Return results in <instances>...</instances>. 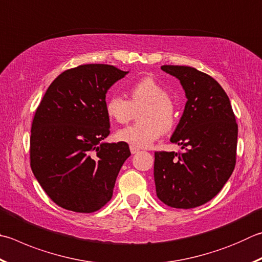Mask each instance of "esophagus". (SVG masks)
<instances>
[{
    "instance_id": "esophagus-1",
    "label": "esophagus",
    "mask_w": 262,
    "mask_h": 262,
    "mask_svg": "<svg viewBox=\"0 0 262 262\" xmlns=\"http://www.w3.org/2000/svg\"><path fill=\"white\" fill-rule=\"evenodd\" d=\"M129 149H130V152H132V155H135V154H137V152H139V151H140V149H139V147H136V146H133V145H130V147H129Z\"/></svg>"
}]
</instances>
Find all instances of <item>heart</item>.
Here are the masks:
<instances>
[{
    "label": "heart",
    "instance_id": "obj_1",
    "mask_svg": "<svg viewBox=\"0 0 262 262\" xmlns=\"http://www.w3.org/2000/svg\"><path fill=\"white\" fill-rule=\"evenodd\" d=\"M129 98L113 95L107 98L105 110L108 118L118 123H127L137 112L139 122L121 128L117 139L137 147H147L177 122V110L168 92L151 78H144L129 88Z\"/></svg>",
    "mask_w": 262,
    "mask_h": 262
}]
</instances>
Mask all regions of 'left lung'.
<instances>
[{"label": "left lung", "instance_id": "8db88e82", "mask_svg": "<svg viewBox=\"0 0 262 262\" xmlns=\"http://www.w3.org/2000/svg\"><path fill=\"white\" fill-rule=\"evenodd\" d=\"M177 77L188 101L170 142L183 151L155 152L157 196L174 208L210 202L236 165L237 126L229 97L216 80L190 66L163 65Z\"/></svg>", "mask_w": 262, "mask_h": 262}]
</instances>
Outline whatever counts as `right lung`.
Instances as JSON below:
<instances>
[{
	"mask_svg": "<svg viewBox=\"0 0 262 262\" xmlns=\"http://www.w3.org/2000/svg\"><path fill=\"white\" fill-rule=\"evenodd\" d=\"M128 72L107 64H84L60 73L37 106L30 140L31 168L57 205L93 213L110 201L126 142L102 143L110 134L106 92Z\"/></svg>",
	"mask_w": 262,
	"mask_h": 262,
	"instance_id": "1",
	"label": "right lung"
}]
</instances>
